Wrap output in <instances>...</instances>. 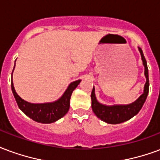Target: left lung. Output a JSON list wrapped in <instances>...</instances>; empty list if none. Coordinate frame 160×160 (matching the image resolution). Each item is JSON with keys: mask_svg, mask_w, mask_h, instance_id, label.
<instances>
[{"mask_svg": "<svg viewBox=\"0 0 160 160\" xmlns=\"http://www.w3.org/2000/svg\"><path fill=\"white\" fill-rule=\"evenodd\" d=\"M141 53L142 63L145 68L144 74L146 77V84L144 86L143 93L140 96V98L131 104L127 105H113V106H107L98 102L95 96V88L93 87L92 92V111L94 112L98 118L102 119V121L108 124H119L125 122L126 120L131 119L140 111L143 104L146 101V98L148 94L149 89V80H148V68L147 66V61L142 50L138 47Z\"/></svg>", "mask_w": 160, "mask_h": 160, "instance_id": "8db88e82", "label": "left lung"}]
</instances>
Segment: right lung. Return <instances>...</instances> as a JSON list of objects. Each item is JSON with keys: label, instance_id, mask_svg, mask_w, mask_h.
Masks as SVG:
<instances>
[{"label": "right lung", "instance_id": "1", "mask_svg": "<svg viewBox=\"0 0 160 160\" xmlns=\"http://www.w3.org/2000/svg\"><path fill=\"white\" fill-rule=\"evenodd\" d=\"M80 81L81 80H79L72 82L68 86L67 90L65 91L63 95L59 98L58 100L52 102H47V103H30L29 102L24 101L18 95L17 92L14 89L12 78L11 86H12V91L13 93L15 100L17 102L18 106L27 116L36 122L50 124V123L55 122L58 119H61L68 113L69 109V104H70L69 102H70L72 92L80 84Z\"/></svg>", "mask_w": 160, "mask_h": 160}]
</instances>
